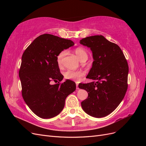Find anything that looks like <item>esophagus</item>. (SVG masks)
<instances>
[{"instance_id":"obj_1","label":"esophagus","mask_w":146,"mask_h":146,"mask_svg":"<svg viewBox=\"0 0 146 146\" xmlns=\"http://www.w3.org/2000/svg\"><path fill=\"white\" fill-rule=\"evenodd\" d=\"M76 89H77V90H78V89H79V87H78V83H76Z\"/></svg>"}]
</instances>
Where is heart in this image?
<instances>
[{
  "label": "heart",
  "mask_w": 146,
  "mask_h": 146,
  "mask_svg": "<svg viewBox=\"0 0 146 146\" xmlns=\"http://www.w3.org/2000/svg\"><path fill=\"white\" fill-rule=\"evenodd\" d=\"M74 53L77 55L79 59L81 61H83L84 59H87L88 54L86 50L82 48L78 47L74 50ZM66 52L65 51H61L60 53L57 56V63L59 67L62 66V60L65 56ZM84 72L82 71H73V70H67L64 73V76L65 79L72 80V81H78L81 78L84 76Z\"/></svg>",
  "instance_id": "b5f03b06"
}]
</instances>
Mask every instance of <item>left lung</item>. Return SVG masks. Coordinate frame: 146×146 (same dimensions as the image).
I'll return each instance as SVG.
<instances>
[{"instance_id":"left-lung-1","label":"left lung","mask_w":146,"mask_h":146,"mask_svg":"<svg viewBox=\"0 0 146 146\" xmlns=\"http://www.w3.org/2000/svg\"><path fill=\"white\" fill-rule=\"evenodd\" d=\"M79 43L90 48L92 67L87 78L95 81L79 84V88L88 92L81 102L86 113L95 117L107 116L123 100L127 90L129 66L119 46L102 35L87 37Z\"/></svg>"}]
</instances>
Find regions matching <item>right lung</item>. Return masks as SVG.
Segmentation results:
<instances>
[{
	"label": "right lung",
	"mask_w": 146,
	"mask_h": 146,
	"mask_svg": "<svg viewBox=\"0 0 146 146\" xmlns=\"http://www.w3.org/2000/svg\"><path fill=\"white\" fill-rule=\"evenodd\" d=\"M73 45L71 40L44 34L36 38L22 54L19 72L22 95L31 110L41 118L59 114L65 99L76 90V84L68 79L50 84L53 80L60 82L64 77L57 63L58 55Z\"/></svg>",
	"instance_id": "add662e5"
}]
</instances>
